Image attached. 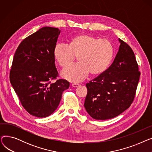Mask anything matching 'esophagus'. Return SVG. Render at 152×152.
I'll list each match as a JSON object with an SVG mask.
<instances>
[{"label":"esophagus","instance_id":"obj_1","mask_svg":"<svg viewBox=\"0 0 152 152\" xmlns=\"http://www.w3.org/2000/svg\"><path fill=\"white\" fill-rule=\"evenodd\" d=\"M71 86H73V87H79V86H80V84H76V83H73V84H71Z\"/></svg>","mask_w":152,"mask_h":152}]
</instances>
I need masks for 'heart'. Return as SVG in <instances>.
Here are the masks:
<instances>
[{"instance_id":"b5f03b06","label":"heart","mask_w":152,"mask_h":152,"mask_svg":"<svg viewBox=\"0 0 152 152\" xmlns=\"http://www.w3.org/2000/svg\"><path fill=\"white\" fill-rule=\"evenodd\" d=\"M53 55L59 65L65 67L78 57L77 64L64 69L61 76L66 80L81 82L89 76L100 75L112 60L113 47L105 39H99L89 34L77 36L71 39L69 45L57 43L54 47Z\"/></svg>"}]
</instances>
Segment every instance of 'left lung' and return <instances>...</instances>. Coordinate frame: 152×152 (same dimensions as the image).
Wrapping results in <instances>:
<instances>
[{"instance_id":"8db88e82","label":"left lung","mask_w":152,"mask_h":152,"mask_svg":"<svg viewBox=\"0 0 152 152\" xmlns=\"http://www.w3.org/2000/svg\"><path fill=\"white\" fill-rule=\"evenodd\" d=\"M120 45L111 65L86 84L87 94L84 106L94 119L113 118L132 103L140 75L134 52L119 39Z\"/></svg>"}]
</instances>
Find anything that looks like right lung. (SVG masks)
Here are the masks:
<instances>
[{
	"label": "right lung",
	"mask_w": 152,
	"mask_h": 152,
	"mask_svg": "<svg viewBox=\"0 0 152 152\" xmlns=\"http://www.w3.org/2000/svg\"><path fill=\"white\" fill-rule=\"evenodd\" d=\"M60 30L45 26L25 38L16 50L10 81L22 106L31 115L45 118L57 108L69 83L58 76L53 49Z\"/></svg>",
	"instance_id": "1"
}]
</instances>
